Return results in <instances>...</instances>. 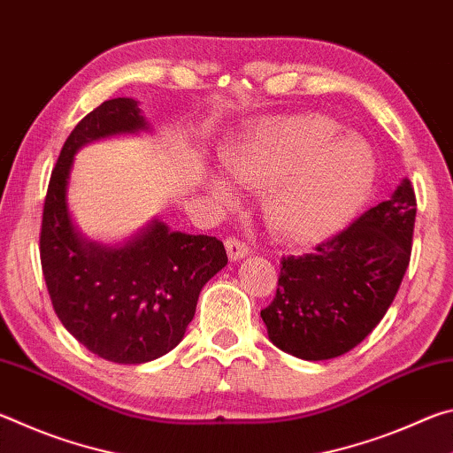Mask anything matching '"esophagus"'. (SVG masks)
Returning a JSON list of instances; mask_svg holds the SVG:
<instances>
[{
  "label": "esophagus",
  "instance_id": "obj_1",
  "mask_svg": "<svg viewBox=\"0 0 453 453\" xmlns=\"http://www.w3.org/2000/svg\"><path fill=\"white\" fill-rule=\"evenodd\" d=\"M226 250H227V256H229V259H232V262H240V259H243L245 256L250 254L248 243L235 240V237H227Z\"/></svg>",
  "mask_w": 453,
  "mask_h": 453
}]
</instances>
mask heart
Masks as SVG:
<instances>
[{
	"label": "heart",
	"mask_w": 453,
	"mask_h": 453,
	"mask_svg": "<svg viewBox=\"0 0 453 453\" xmlns=\"http://www.w3.org/2000/svg\"><path fill=\"white\" fill-rule=\"evenodd\" d=\"M340 126L319 113L267 118L221 150V170L235 186H272L267 224L296 243H316L346 227L370 197L378 162L359 135H340ZM210 188L232 202L219 178Z\"/></svg>",
	"instance_id": "b5f03b06"
}]
</instances>
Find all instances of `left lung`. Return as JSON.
I'll return each instance as SVG.
<instances>
[{"label":"left lung","instance_id":"8db88e82","mask_svg":"<svg viewBox=\"0 0 453 453\" xmlns=\"http://www.w3.org/2000/svg\"><path fill=\"white\" fill-rule=\"evenodd\" d=\"M416 196L392 197L311 254L281 259L278 291L262 310L273 346L308 362L348 354L386 316L410 265Z\"/></svg>","mask_w":453,"mask_h":453}]
</instances>
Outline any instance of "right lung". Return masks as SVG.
Listing matches in <instances>:
<instances>
[{
    "mask_svg": "<svg viewBox=\"0 0 453 453\" xmlns=\"http://www.w3.org/2000/svg\"><path fill=\"white\" fill-rule=\"evenodd\" d=\"M150 132L132 97L104 102L67 137L45 196L40 256L53 310L91 354L113 364H145L172 351L196 316L199 291L227 265L211 235L172 232L153 219L119 243L89 240L73 224L67 189L83 145Z\"/></svg>",
    "mask_w": 453,
    "mask_h": 453,
    "instance_id": "add662e5",
    "label": "right lung"
}]
</instances>
